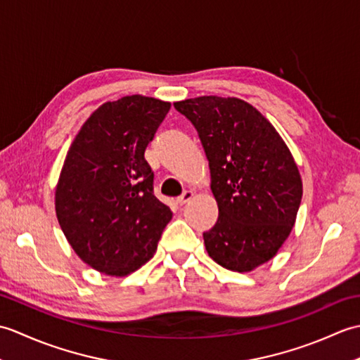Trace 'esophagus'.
I'll return each mask as SVG.
<instances>
[{
    "label": "esophagus",
    "instance_id": "1",
    "mask_svg": "<svg viewBox=\"0 0 360 360\" xmlns=\"http://www.w3.org/2000/svg\"><path fill=\"white\" fill-rule=\"evenodd\" d=\"M193 195H195V193L192 192V190H186L184 193H182L181 196H178V200H176V202H178L179 205H184L187 201L192 200Z\"/></svg>",
    "mask_w": 360,
    "mask_h": 360
}]
</instances>
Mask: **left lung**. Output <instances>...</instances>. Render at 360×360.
Listing matches in <instances>:
<instances>
[{"instance_id": "8db88e82", "label": "left lung", "mask_w": 360, "mask_h": 360, "mask_svg": "<svg viewBox=\"0 0 360 360\" xmlns=\"http://www.w3.org/2000/svg\"><path fill=\"white\" fill-rule=\"evenodd\" d=\"M173 105L196 128L209 159L219 213L202 233L207 254L235 272L269 262L292 231L303 195L285 141L241 98L202 96Z\"/></svg>"}]
</instances>
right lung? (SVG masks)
<instances>
[{"instance_id": "obj_1", "label": "right lung", "mask_w": 360, "mask_h": 360, "mask_svg": "<svg viewBox=\"0 0 360 360\" xmlns=\"http://www.w3.org/2000/svg\"><path fill=\"white\" fill-rule=\"evenodd\" d=\"M170 103L145 96L106 102L68 151L56 188L60 227L93 269L124 277L156 252L172 210L153 193L145 148Z\"/></svg>"}]
</instances>
